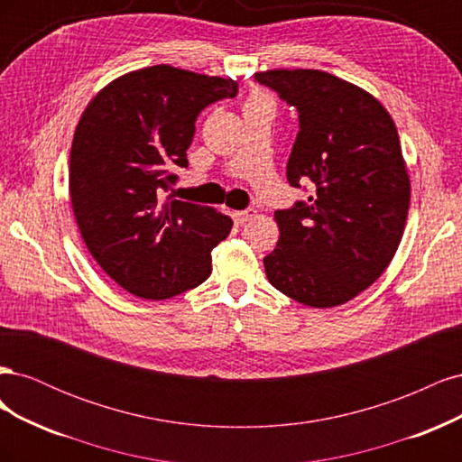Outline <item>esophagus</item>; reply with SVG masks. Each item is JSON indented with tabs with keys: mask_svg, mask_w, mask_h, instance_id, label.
<instances>
[{
	"mask_svg": "<svg viewBox=\"0 0 462 462\" xmlns=\"http://www.w3.org/2000/svg\"><path fill=\"white\" fill-rule=\"evenodd\" d=\"M233 217H235V221L236 223H246V221H250V219H254L256 217V209L254 208H246V209H241V212H235L233 214Z\"/></svg>",
	"mask_w": 462,
	"mask_h": 462,
	"instance_id": "obj_1",
	"label": "esophagus"
}]
</instances>
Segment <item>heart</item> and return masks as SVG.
<instances>
[{
	"mask_svg": "<svg viewBox=\"0 0 462 462\" xmlns=\"http://www.w3.org/2000/svg\"><path fill=\"white\" fill-rule=\"evenodd\" d=\"M253 100H265V97H263V96H254Z\"/></svg>",
	"mask_w": 462,
	"mask_h": 462,
	"instance_id": "obj_1",
	"label": "heart"
}]
</instances>
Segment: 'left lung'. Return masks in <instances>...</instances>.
Listing matches in <instances>:
<instances>
[{
  "instance_id": "left-lung-1",
  "label": "left lung",
  "mask_w": 462,
  "mask_h": 462,
  "mask_svg": "<svg viewBox=\"0 0 462 462\" xmlns=\"http://www.w3.org/2000/svg\"><path fill=\"white\" fill-rule=\"evenodd\" d=\"M254 79L297 107L287 180L314 183L309 200L275 212L265 275L300 304H345L385 272L402 239L411 179L397 127L377 97L326 71L270 69Z\"/></svg>"
}]
</instances>
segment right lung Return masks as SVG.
I'll return each mask as SVG.
<instances>
[{
    "mask_svg": "<svg viewBox=\"0 0 462 462\" xmlns=\"http://www.w3.org/2000/svg\"><path fill=\"white\" fill-rule=\"evenodd\" d=\"M236 88L231 79L152 65L111 80L82 111L69 160L73 214L97 265L138 299H171L212 273L209 254L231 217L162 197L189 165L200 111Z\"/></svg>",
    "mask_w": 462,
    "mask_h": 462,
    "instance_id": "add662e5",
    "label": "right lung"
}]
</instances>
